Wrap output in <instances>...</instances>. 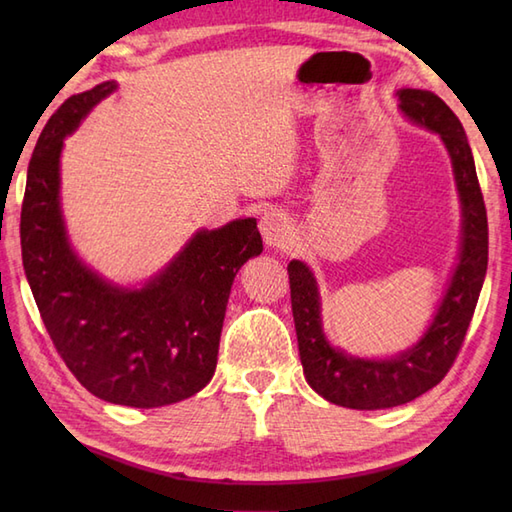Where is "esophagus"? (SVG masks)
I'll use <instances>...</instances> for the list:
<instances>
[{
	"label": "esophagus",
	"mask_w": 512,
	"mask_h": 512,
	"mask_svg": "<svg viewBox=\"0 0 512 512\" xmlns=\"http://www.w3.org/2000/svg\"><path fill=\"white\" fill-rule=\"evenodd\" d=\"M259 231L264 235V242L273 248H286L292 239V224L284 213L270 211L259 220Z\"/></svg>",
	"instance_id": "1"
}]
</instances>
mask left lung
Instances as JSON below:
<instances>
[{
  "label": "left lung",
  "mask_w": 512,
  "mask_h": 512,
  "mask_svg": "<svg viewBox=\"0 0 512 512\" xmlns=\"http://www.w3.org/2000/svg\"><path fill=\"white\" fill-rule=\"evenodd\" d=\"M398 103L413 123L438 132L449 149L464 215L462 255L424 339L391 361H361L330 347L321 330L319 292L312 273L297 259L288 264L292 317H295L303 374L319 396L350 409L405 405L447 376L462 350L488 264L484 195L462 123L440 96L427 90H400Z\"/></svg>",
  "instance_id": "obj_1"
}]
</instances>
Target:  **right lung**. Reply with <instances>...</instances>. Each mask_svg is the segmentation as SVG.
I'll use <instances>...</instances> for the list:
<instances>
[{"label": "right lung", "instance_id": "right-lung-1", "mask_svg": "<svg viewBox=\"0 0 512 512\" xmlns=\"http://www.w3.org/2000/svg\"><path fill=\"white\" fill-rule=\"evenodd\" d=\"M114 88L70 96L43 127L21 204V259L74 378L96 398L151 409L198 394L213 378L233 279L264 244L250 217L202 231L140 290L105 284L72 255L59 209L63 138Z\"/></svg>", "mask_w": 512, "mask_h": 512}]
</instances>
